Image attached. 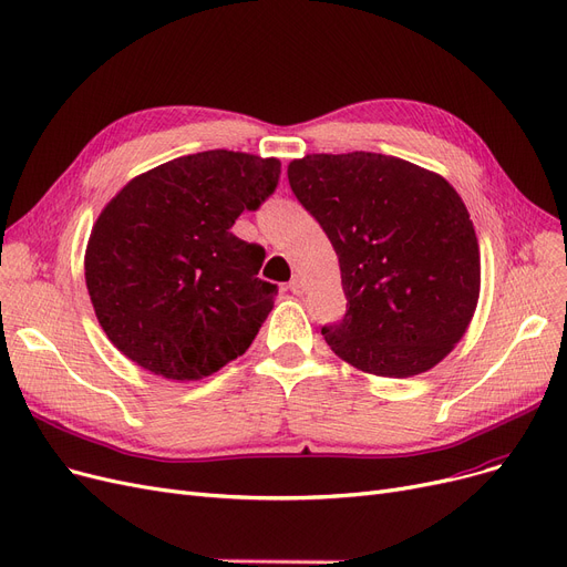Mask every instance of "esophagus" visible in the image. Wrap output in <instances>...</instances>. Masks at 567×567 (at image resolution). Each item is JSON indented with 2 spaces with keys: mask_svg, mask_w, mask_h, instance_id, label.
<instances>
[{
  "mask_svg": "<svg viewBox=\"0 0 567 567\" xmlns=\"http://www.w3.org/2000/svg\"><path fill=\"white\" fill-rule=\"evenodd\" d=\"M288 288H290L292 292H296V296H302V292H305V281H302L300 277H292L290 284H288Z\"/></svg>",
  "mask_w": 567,
  "mask_h": 567,
  "instance_id": "1",
  "label": "esophagus"
}]
</instances>
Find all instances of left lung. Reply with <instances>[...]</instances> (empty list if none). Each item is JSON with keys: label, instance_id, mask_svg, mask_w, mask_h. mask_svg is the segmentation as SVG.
Masks as SVG:
<instances>
[{"label": "left lung", "instance_id": "left-lung-1", "mask_svg": "<svg viewBox=\"0 0 567 567\" xmlns=\"http://www.w3.org/2000/svg\"><path fill=\"white\" fill-rule=\"evenodd\" d=\"M342 271L344 319L323 326L353 368L404 379L451 353L480 300L474 225L446 178L393 155L313 153L288 165Z\"/></svg>", "mask_w": 567, "mask_h": 567}]
</instances>
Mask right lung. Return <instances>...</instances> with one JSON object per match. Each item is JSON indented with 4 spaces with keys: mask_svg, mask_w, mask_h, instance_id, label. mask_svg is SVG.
Masks as SVG:
<instances>
[{
    "mask_svg": "<svg viewBox=\"0 0 567 567\" xmlns=\"http://www.w3.org/2000/svg\"><path fill=\"white\" fill-rule=\"evenodd\" d=\"M281 163L235 151L176 157L132 178L85 248L95 316L144 370L197 381L241 355L275 307L265 248L230 233L275 193Z\"/></svg>",
    "mask_w": 567,
    "mask_h": 567,
    "instance_id": "right-lung-1",
    "label": "right lung"
}]
</instances>
